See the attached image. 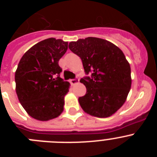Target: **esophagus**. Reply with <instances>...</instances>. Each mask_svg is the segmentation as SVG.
I'll return each instance as SVG.
<instances>
[{"instance_id": "1", "label": "esophagus", "mask_w": 157, "mask_h": 157, "mask_svg": "<svg viewBox=\"0 0 157 157\" xmlns=\"http://www.w3.org/2000/svg\"><path fill=\"white\" fill-rule=\"evenodd\" d=\"M70 82L71 85H75V84L79 82V79H78V78H74V79H71Z\"/></svg>"}]
</instances>
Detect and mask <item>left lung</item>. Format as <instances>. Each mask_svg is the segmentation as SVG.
<instances>
[{"label":"left lung","mask_w":157,"mask_h":157,"mask_svg":"<svg viewBox=\"0 0 157 157\" xmlns=\"http://www.w3.org/2000/svg\"><path fill=\"white\" fill-rule=\"evenodd\" d=\"M69 48L82 61L86 74L81 78L86 94L78 98L87 114L99 118L113 115L123 106L131 86L130 67L120 48L98 37L69 43Z\"/></svg>","instance_id":"1"}]
</instances>
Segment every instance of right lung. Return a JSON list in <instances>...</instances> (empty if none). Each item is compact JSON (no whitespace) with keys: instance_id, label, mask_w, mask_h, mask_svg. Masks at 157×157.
I'll use <instances>...</instances> for the list:
<instances>
[{"instance_id":"1","label":"right lung","mask_w":157,"mask_h":157,"mask_svg":"<svg viewBox=\"0 0 157 157\" xmlns=\"http://www.w3.org/2000/svg\"><path fill=\"white\" fill-rule=\"evenodd\" d=\"M67 41L50 37L37 43L22 56L16 74V90L23 109L35 120L47 121L61 114L70 83L59 77V59Z\"/></svg>"}]
</instances>
